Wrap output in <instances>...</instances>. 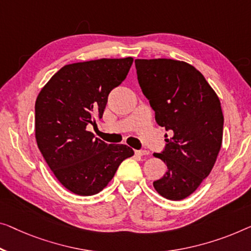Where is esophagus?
I'll return each instance as SVG.
<instances>
[{
    "mask_svg": "<svg viewBox=\"0 0 251 251\" xmlns=\"http://www.w3.org/2000/svg\"><path fill=\"white\" fill-rule=\"evenodd\" d=\"M135 153L137 155H147V154H149V151H147V150L141 149V150H136Z\"/></svg>",
    "mask_w": 251,
    "mask_h": 251,
    "instance_id": "1",
    "label": "esophagus"
}]
</instances>
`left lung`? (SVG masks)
Segmentation results:
<instances>
[{"label": "left lung", "mask_w": 251, "mask_h": 251, "mask_svg": "<svg viewBox=\"0 0 251 251\" xmlns=\"http://www.w3.org/2000/svg\"><path fill=\"white\" fill-rule=\"evenodd\" d=\"M135 66L156 123L173 132L163 151L153 154L168 168L153 186L167 200H184L207 177L218 158L224 123L221 103L203 74L188 63L135 59Z\"/></svg>", "instance_id": "obj_1"}]
</instances>
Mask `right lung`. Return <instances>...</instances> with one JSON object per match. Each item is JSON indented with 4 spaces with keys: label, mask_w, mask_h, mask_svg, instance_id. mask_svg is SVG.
<instances>
[{
    "label": "right lung",
    "mask_w": 251,
    "mask_h": 251,
    "mask_svg": "<svg viewBox=\"0 0 251 251\" xmlns=\"http://www.w3.org/2000/svg\"><path fill=\"white\" fill-rule=\"evenodd\" d=\"M133 64L132 57L101 58L63 66L37 97L35 132L39 151L57 180L76 195H96L119 164L134 154L125 144H107L87 130L101 118L111 90Z\"/></svg>",
    "instance_id": "1"
}]
</instances>
